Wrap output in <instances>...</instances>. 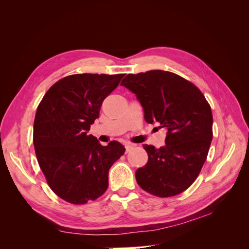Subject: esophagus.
<instances>
[{"instance_id":"esophagus-1","label":"esophagus","mask_w":249,"mask_h":249,"mask_svg":"<svg viewBox=\"0 0 249 249\" xmlns=\"http://www.w3.org/2000/svg\"><path fill=\"white\" fill-rule=\"evenodd\" d=\"M134 146L135 145H133V144H126L125 145V153H129L130 150H132L134 148Z\"/></svg>"}]
</instances>
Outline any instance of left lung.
<instances>
[{"label":"left lung","instance_id":"8db88e82","mask_svg":"<svg viewBox=\"0 0 249 249\" xmlns=\"http://www.w3.org/2000/svg\"><path fill=\"white\" fill-rule=\"evenodd\" d=\"M122 86L136 94L148 124L167 131L160 148L143 145L148 156L136 171L143 190L170 197L189 188L205 164L213 138V115L205 95L193 83L165 71L129 73Z\"/></svg>","mask_w":249,"mask_h":249}]
</instances>
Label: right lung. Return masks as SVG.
I'll list each match as a JSON object with an SVG mask.
<instances>
[{"label":"right lung","instance_id":"1","mask_svg":"<svg viewBox=\"0 0 249 249\" xmlns=\"http://www.w3.org/2000/svg\"><path fill=\"white\" fill-rule=\"evenodd\" d=\"M124 73H78L56 82L42 97L34 119L37 161L56 195L73 205L95 200L108 188L109 169L124 154L118 141L103 146L88 135L103 101Z\"/></svg>","mask_w":249,"mask_h":249}]
</instances>
